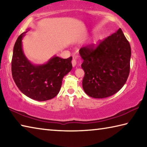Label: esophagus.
<instances>
[{
    "label": "esophagus",
    "mask_w": 147,
    "mask_h": 147,
    "mask_svg": "<svg viewBox=\"0 0 147 147\" xmlns=\"http://www.w3.org/2000/svg\"><path fill=\"white\" fill-rule=\"evenodd\" d=\"M79 57L78 56H74L73 57V60L71 61V64H72V66L73 67H75L77 64V60H78Z\"/></svg>",
    "instance_id": "esophagus-1"
}]
</instances>
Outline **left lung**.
<instances>
[{"label": "left lung", "instance_id": "left-lung-1", "mask_svg": "<svg viewBox=\"0 0 147 147\" xmlns=\"http://www.w3.org/2000/svg\"><path fill=\"white\" fill-rule=\"evenodd\" d=\"M79 54L84 71L82 84L88 96L105 98L125 85L130 72L131 48L121 28L96 48H81Z\"/></svg>", "mask_w": 147, "mask_h": 147}]
</instances>
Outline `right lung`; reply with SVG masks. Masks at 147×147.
I'll return each mask as SVG.
<instances>
[{
    "label": "right lung",
    "instance_id": "1",
    "mask_svg": "<svg viewBox=\"0 0 147 147\" xmlns=\"http://www.w3.org/2000/svg\"><path fill=\"white\" fill-rule=\"evenodd\" d=\"M23 32L15 43L11 61L13 79L25 96L38 101H47L59 94L63 78L72 68V57L64 59L57 55L42 64L28 60L22 48Z\"/></svg>",
    "mask_w": 147,
    "mask_h": 147
}]
</instances>
